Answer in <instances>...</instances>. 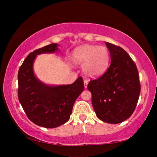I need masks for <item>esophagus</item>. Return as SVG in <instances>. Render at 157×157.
Returning a JSON list of instances; mask_svg holds the SVG:
<instances>
[{"instance_id": "obj_1", "label": "esophagus", "mask_w": 157, "mask_h": 157, "mask_svg": "<svg viewBox=\"0 0 157 157\" xmlns=\"http://www.w3.org/2000/svg\"><path fill=\"white\" fill-rule=\"evenodd\" d=\"M83 83H84V87L87 88L88 83H89V80H87V79H85V80L83 81Z\"/></svg>"}]
</instances>
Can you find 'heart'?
<instances>
[{"label": "heart", "instance_id": "obj_1", "mask_svg": "<svg viewBox=\"0 0 157 157\" xmlns=\"http://www.w3.org/2000/svg\"><path fill=\"white\" fill-rule=\"evenodd\" d=\"M71 60L76 65H83V71L90 77L100 76L108 68L110 55L106 47L83 45L75 49Z\"/></svg>", "mask_w": 157, "mask_h": 157}]
</instances>
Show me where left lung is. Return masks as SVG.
Segmentation results:
<instances>
[{"mask_svg":"<svg viewBox=\"0 0 157 157\" xmlns=\"http://www.w3.org/2000/svg\"><path fill=\"white\" fill-rule=\"evenodd\" d=\"M111 65L102 76L91 79L88 89L98 118L109 124L128 119L136 109L141 91L138 69L130 56L120 46L106 42Z\"/></svg>","mask_w":157,"mask_h":157,"instance_id":"left-lung-1","label":"left lung"}]
</instances>
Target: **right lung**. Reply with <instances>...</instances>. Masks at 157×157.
I'll list each match as a JSON object with an SVG mask.
<instances>
[{
  "mask_svg": "<svg viewBox=\"0 0 157 157\" xmlns=\"http://www.w3.org/2000/svg\"><path fill=\"white\" fill-rule=\"evenodd\" d=\"M57 46L51 44L30 53L18 74V97L25 114L36 125L49 128L69 120L75 101L84 89L81 76L72 84L57 86L46 85L36 78L33 63L36 56L55 52Z\"/></svg>",
  "mask_w": 157,
  "mask_h": 157,
  "instance_id": "obj_1",
  "label": "right lung"
}]
</instances>
